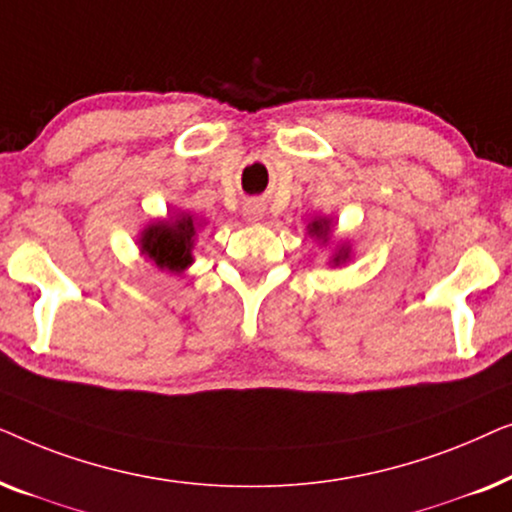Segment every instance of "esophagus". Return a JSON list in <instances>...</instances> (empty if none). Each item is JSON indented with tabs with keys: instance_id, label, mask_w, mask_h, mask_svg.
Wrapping results in <instances>:
<instances>
[{
	"instance_id": "34e87169",
	"label": "esophagus",
	"mask_w": 512,
	"mask_h": 512,
	"mask_svg": "<svg viewBox=\"0 0 512 512\" xmlns=\"http://www.w3.org/2000/svg\"><path fill=\"white\" fill-rule=\"evenodd\" d=\"M263 212L265 209L258 205V202H249V205L244 207V219H247L249 223H258L263 219Z\"/></svg>"
}]
</instances>
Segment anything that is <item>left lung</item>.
I'll return each mask as SVG.
<instances>
[{
    "mask_svg": "<svg viewBox=\"0 0 512 512\" xmlns=\"http://www.w3.org/2000/svg\"><path fill=\"white\" fill-rule=\"evenodd\" d=\"M307 230H310L312 237H317V240H328V233H331V221L328 219H314L310 226H307ZM349 261V247H340L338 254L333 256V265H340V263H347Z\"/></svg>",
    "mask_w": 512,
    "mask_h": 512,
    "instance_id": "8db88e82",
    "label": "left lung"
}]
</instances>
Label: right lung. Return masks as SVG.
<instances>
[{
    "label": "right lung",
    "mask_w": 512,
    "mask_h": 512,
    "mask_svg": "<svg viewBox=\"0 0 512 512\" xmlns=\"http://www.w3.org/2000/svg\"><path fill=\"white\" fill-rule=\"evenodd\" d=\"M195 219L191 214H177L172 219L153 221L142 230L139 249L160 270L184 272L193 263Z\"/></svg>",
    "instance_id": "1"
}]
</instances>
